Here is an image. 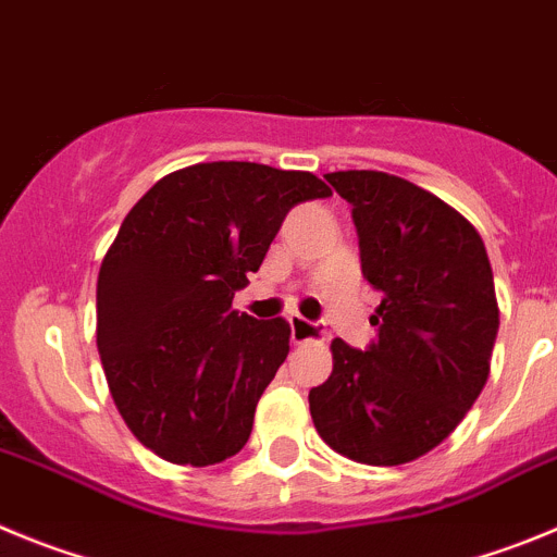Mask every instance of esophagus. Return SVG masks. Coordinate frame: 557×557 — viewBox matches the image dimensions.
Masks as SVG:
<instances>
[{
  "label": "esophagus",
  "instance_id": "34e87169",
  "mask_svg": "<svg viewBox=\"0 0 557 557\" xmlns=\"http://www.w3.org/2000/svg\"><path fill=\"white\" fill-rule=\"evenodd\" d=\"M290 341L294 344H308V341L324 344V330L315 322L302 319V315H290Z\"/></svg>",
  "mask_w": 557,
  "mask_h": 557
}]
</instances>
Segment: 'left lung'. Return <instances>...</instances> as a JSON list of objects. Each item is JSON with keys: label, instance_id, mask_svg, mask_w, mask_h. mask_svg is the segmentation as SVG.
I'll use <instances>...</instances> for the list:
<instances>
[{"label": "left lung", "instance_id": "obj_1", "mask_svg": "<svg viewBox=\"0 0 557 557\" xmlns=\"http://www.w3.org/2000/svg\"><path fill=\"white\" fill-rule=\"evenodd\" d=\"M327 183L352 205L363 277L383 299L366 352L333 338L310 416L355 463H410L463 422L488 380L499 327L488 255L469 219L397 174L333 172Z\"/></svg>", "mask_w": 557, "mask_h": 557}]
</instances>
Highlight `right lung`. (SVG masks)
I'll list each match as a JSON object with an SVG mask.
<instances>
[{
	"label": "right lung",
	"mask_w": 557,
	"mask_h": 557,
	"mask_svg": "<svg viewBox=\"0 0 557 557\" xmlns=\"http://www.w3.org/2000/svg\"><path fill=\"white\" fill-rule=\"evenodd\" d=\"M310 172L216 160L160 177L124 216L97 283V347L129 433L177 466L222 463L252 433L290 324L233 308L285 213L330 197Z\"/></svg>",
	"instance_id": "obj_1"
}]
</instances>
